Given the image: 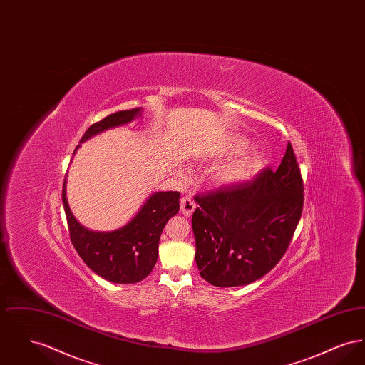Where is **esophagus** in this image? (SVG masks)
<instances>
[{"mask_svg":"<svg viewBox=\"0 0 365 365\" xmlns=\"http://www.w3.org/2000/svg\"><path fill=\"white\" fill-rule=\"evenodd\" d=\"M195 209V202L189 198V197H183L180 200V212L185 215V216H191V213L194 212Z\"/></svg>","mask_w":365,"mask_h":365,"instance_id":"esophagus-1","label":"esophagus"}]
</instances>
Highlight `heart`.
Returning a JSON list of instances; mask_svg holds the SVG:
<instances>
[{
  "label": "heart",
  "instance_id": "b5f03b06",
  "mask_svg": "<svg viewBox=\"0 0 365 365\" xmlns=\"http://www.w3.org/2000/svg\"><path fill=\"white\" fill-rule=\"evenodd\" d=\"M247 149L249 142L242 137L230 139L225 145L222 155L237 157L216 167L210 174V182L217 187H235L253 180L265 168L267 157L260 150H250L243 154L242 152Z\"/></svg>",
  "mask_w": 365,
  "mask_h": 365
}]
</instances>
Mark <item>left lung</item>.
<instances>
[{
	"instance_id": "8db88e82",
	"label": "left lung",
	"mask_w": 365,
	"mask_h": 365,
	"mask_svg": "<svg viewBox=\"0 0 365 365\" xmlns=\"http://www.w3.org/2000/svg\"><path fill=\"white\" fill-rule=\"evenodd\" d=\"M191 217L195 262L213 286H245L268 274L292 241L304 205V185L289 142L274 173L255 182L195 195Z\"/></svg>"
}]
</instances>
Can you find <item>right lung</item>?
I'll list each match as a JSON object with an SVG mask.
<instances>
[{
  "mask_svg": "<svg viewBox=\"0 0 365 365\" xmlns=\"http://www.w3.org/2000/svg\"><path fill=\"white\" fill-rule=\"evenodd\" d=\"M140 115L142 108L115 112L101 122L90 125L81 139V143L106 130L134 122ZM179 198L180 194L178 191H156L148 197L134 217L124 226L113 231H94L82 226L71 212L67 201L66 178L63 204L68 222L71 242L81 259L98 277L112 283L140 282L156 265L158 241L163 228L178 213Z\"/></svg>",
  "mask_w": 365,
  "mask_h": 365,
  "instance_id": "add662e5",
  "label": "right lung"
}]
</instances>
